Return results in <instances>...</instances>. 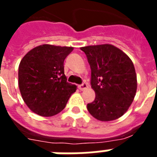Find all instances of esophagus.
<instances>
[{"label": "esophagus", "instance_id": "34e87169", "mask_svg": "<svg viewBox=\"0 0 157 157\" xmlns=\"http://www.w3.org/2000/svg\"><path fill=\"white\" fill-rule=\"evenodd\" d=\"M78 88L81 90H86V89H87L88 88L87 83H86V82H83L82 85H79Z\"/></svg>", "mask_w": 157, "mask_h": 157}]
</instances>
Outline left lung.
Instances as JSON below:
<instances>
[{"instance_id": "8db88e82", "label": "left lung", "mask_w": 157, "mask_h": 157, "mask_svg": "<svg viewBox=\"0 0 157 157\" xmlns=\"http://www.w3.org/2000/svg\"><path fill=\"white\" fill-rule=\"evenodd\" d=\"M90 65V86L96 98L87 110L101 121L116 120L125 114L134 100L137 87L132 60L122 51L109 44L81 48Z\"/></svg>"}]
</instances>
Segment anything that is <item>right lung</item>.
<instances>
[{"label":"right lung","mask_w":157,"mask_h":157,"mask_svg":"<svg viewBox=\"0 0 157 157\" xmlns=\"http://www.w3.org/2000/svg\"><path fill=\"white\" fill-rule=\"evenodd\" d=\"M73 47L41 45L22 58L18 69L21 96L31 111L52 117L66 107L76 86L67 82L64 61Z\"/></svg>","instance_id":"right-lung-1"}]
</instances>
